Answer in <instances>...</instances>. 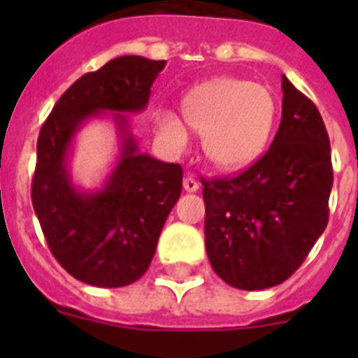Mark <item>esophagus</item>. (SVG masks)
Returning a JSON list of instances; mask_svg holds the SVG:
<instances>
[{"mask_svg":"<svg viewBox=\"0 0 358 358\" xmlns=\"http://www.w3.org/2000/svg\"><path fill=\"white\" fill-rule=\"evenodd\" d=\"M184 189L187 191V193H195V191L201 189V184H199L193 176H187V178H184Z\"/></svg>","mask_w":358,"mask_h":358,"instance_id":"obj_1","label":"esophagus"}]
</instances>
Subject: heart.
<instances>
[{
    "label": "heart",
    "instance_id": "1",
    "mask_svg": "<svg viewBox=\"0 0 358 358\" xmlns=\"http://www.w3.org/2000/svg\"><path fill=\"white\" fill-rule=\"evenodd\" d=\"M184 117L202 135L208 159L224 171H238L266 150L277 117V100L266 85L219 78L185 94ZM157 126L173 148L182 150L187 145L189 129L174 111L162 109Z\"/></svg>",
    "mask_w": 358,
    "mask_h": 358
}]
</instances>
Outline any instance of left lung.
I'll use <instances>...</instances> for the list:
<instances>
[{
  "mask_svg": "<svg viewBox=\"0 0 358 358\" xmlns=\"http://www.w3.org/2000/svg\"><path fill=\"white\" fill-rule=\"evenodd\" d=\"M282 92L269 150L232 178L202 180L210 264L224 282L249 292L292 277L329 221L327 129L314 102L286 76Z\"/></svg>",
  "mask_w": 358,
  "mask_h": 358,
  "instance_id": "obj_1",
  "label": "left lung"
}]
</instances>
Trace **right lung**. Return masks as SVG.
I'll return each mask as SVG.
<instances>
[{
    "label": "right lung",
    "mask_w": 358,
    "mask_h": 358,
    "mask_svg": "<svg viewBox=\"0 0 358 358\" xmlns=\"http://www.w3.org/2000/svg\"><path fill=\"white\" fill-rule=\"evenodd\" d=\"M163 69L165 61L139 55L111 59L70 85L38 134L33 208L55 260L91 286L120 288L145 275L182 193V167L141 154L122 115L146 108ZM102 110L115 113L121 159L103 190L83 194L71 185L66 156L80 124Z\"/></svg>",
    "instance_id": "1"
}]
</instances>
